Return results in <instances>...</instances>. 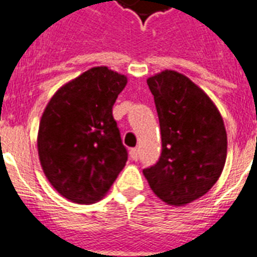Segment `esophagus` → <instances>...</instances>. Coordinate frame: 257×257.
<instances>
[{
	"label": "esophagus",
	"mask_w": 257,
	"mask_h": 257,
	"mask_svg": "<svg viewBox=\"0 0 257 257\" xmlns=\"http://www.w3.org/2000/svg\"><path fill=\"white\" fill-rule=\"evenodd\" d=\"M129 155H131V158H132L133 161H137V159H139V149H131V150H129Z\"/></svg>",
	"instance_id": "esophagus-1"
}]
</instances>
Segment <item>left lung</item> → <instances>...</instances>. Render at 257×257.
I'll list each match as a JSON object with an SVG mask.
<instances>
[{"instance_id":"obj_1","label":"left lung","mask_w":257,"mask_h":257,"mask_svg":"<svg viewBox=\"0 0 257 257\" xmlns=\"http://www.w3.org/2000/svg\"><path fill=\"white\" fill-rule=\"evenodd\" d=\"M162 136V154L144 175L167 205L183 206L204 196L225 167L223 118L202 88L175 70L148 78Z\"/></svg>"}]
</instances>
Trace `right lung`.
<instances>
[{
  "label": "right lung",
  "instance_id": "add662e5",
  "mask_svg": "<svg viewBox=\"0 0 257 257\" xmlns=\"http://www.w3.org/2000/svg\"><path fill=\"white\" fill-rule=\"evenodd\" d=\"M128 78L107 66L86 70L55 92L38 132L40 165L60 195L94 204L124 169L122 145L112 107Z\"/></svg>",
  "mask_w": 257,
  "mask_h": 257
}]
</instances>
